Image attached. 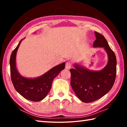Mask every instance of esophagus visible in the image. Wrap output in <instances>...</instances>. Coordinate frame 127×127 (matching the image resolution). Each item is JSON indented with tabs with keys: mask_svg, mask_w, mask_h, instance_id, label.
Returning a JSON list of instances; mask_svg holds the SVG:
<instances>
[{
	"mask_svg": "<svg viewBox=\"0 0 127 127\" xmlns=\"http://www.w3.org/2000/svg\"><path fill=\"white\" fill-rule=\"evenodd\" d=\"M72 66V64L70 62H67L66 64H65V68L67 69H70V68Z\"/></svg>",
	"mask_w": 127,
	"mask_h": 127,
	"instance_id": "34e87169",
	"label": "esophagus"
}]
</instances>
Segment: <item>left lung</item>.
<instances>
[{
    "instance_id": "8db88e82",
    "label": "left lung",
    "mask_w": 127,
    "mask_h": 127,
    "mask_svg": "<svg viewBox=\"0 0 127 127\" xmlns=\"http://www.w3.org/2000/svg\"><path fill=\"white\" fill-rule=\"evenodd\" d=\"M94 33L96 39L93 46L104 48L109 57L106 66L100 71H94L75 64V68L70 70L72 90L78 98L86 103L96 100L108 93L116 76L117 61L115 53L102 34L96 32Z\"/></svg>"
}]
</instances>
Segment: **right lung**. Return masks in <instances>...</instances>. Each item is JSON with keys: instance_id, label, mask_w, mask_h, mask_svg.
<instances>
[{"instance_id": "add662e5", "label": "right lung", "mask_w": 127, "mask_h": 127, "mask_svg": "<svg viewBox=\"0 0 127 127\" xmlns=\"http://www.w3.org/2000/svg\"><path fill=\"white\" fill-rule=\"evenodd\" d=\"M22 39L12 51L10 59L11 81L15 90L24 98L32 101H39L49 92L53 79L65 68L63 63L52 68L42 76L35 79H27L18 73L16 66V52Z\"/></svg>"}]
</instances>
